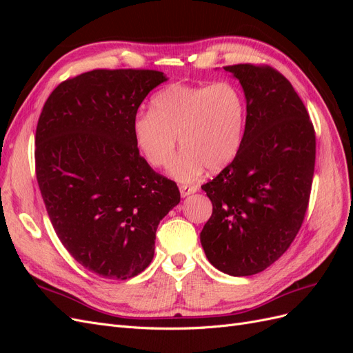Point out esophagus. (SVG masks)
Returning a JSON list of instances; mask_svg holds the SVG:
<instances>
[{"label": "esophagus", "mask_w": 353, "mask_h": 353, "mask_svg": "<svg viewBox=\"0 0 353 353\" xmlns=\"http://www.w3.org/2000/svg\"><path fill=\"white\" fill-rule=\"evenodd\" d=\"M197 191V187L196 185H179V193L183 197H187L190 194H194Z\"/></svg>", "instance_id": "1"}]
</instances>
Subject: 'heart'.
<instances>
[{"label": "heart", "instance_id": "b5f03b06", "mask_svg": "<svg viewBox=\"0 0 353 353\" xmlns=\"http://www.w3.org/2000/svg\"><path fill=\"white\" fill-rule=\"evenodd\" d=\"M248 105L231 81L212 85L172 83L153 95L150 113H138L132 137L145 162L166 168L175 156L176 138L184 152L169 174L181 183L194 181L205 168L225 169L243 143Z\"/></svg>", "mask_w": 353, "mask_h": 353}]
</instances>
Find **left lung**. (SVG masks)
<instances>
[{
	"instance_id": "obj_1",
	"label": "left lung",
	"mask_w": 353,
	"mask_h": 353,
	"mask_svg": "<svg viewBox=\"0 0 353 353\" xmlns=\"http://www.w3.org/2000/svg\"><path fill=\"white\" fill-rule=\"evenodd\" d=\"M248 105L236 159L201 185L212 216L200 232L209 262L232 276L268 268L302 227L315 168V131L292 83L270 66H225Z\"/></svg>"
}]
</instances>
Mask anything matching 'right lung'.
<instances>
[{
	"label": "right lung",
	"mask_w": 353,
	"mask_h": 353,
	"mask_svg": "<svg viewBox=\"0 0 353 353\" xmlns=\"http://www.w3.org/2000/svg\"><path fill=\"white\" fill-rule=\"evenodd\" d=\"M163 72L95 69L61 82L42 108L35 170L50 221L74 261L110 280L143 272L159 222L179 200L140 156L132 121Z\"/></svg>",
	"instance_id": "right-lung-1"
}]
</instances>
